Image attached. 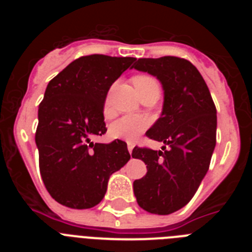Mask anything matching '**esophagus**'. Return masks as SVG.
Instances as JSON below:
<instances>
[{
  "instance_id": "1",
  "label": "esophagus",
  "mask_w": 252,
  "mask_h": 252,
  "mask_svg": "<svg viewBox=\"0 0 252 252\" xmlns=\"http://www.w3.org/2000/svg\"><path fill=\"white\" fill-rule=\"evenodd\" d=\"M132 149H133V145H132V144H131V142H128V144H127V150H128V153L132 154Z\"/></svg>"
}]
</instances>
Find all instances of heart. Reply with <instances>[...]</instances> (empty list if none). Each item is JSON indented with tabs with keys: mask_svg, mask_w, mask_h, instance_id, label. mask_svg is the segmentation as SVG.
I'll return each instance as SVG.
<instances>
[{
	"mask_svg": "<svg viewBox=\"0 0 252 252\" xmlns=\"http://www.w3.org/2000/svg\"><path fill=\"white\" fill-rule=\"evenodd\" d=\"M157 79L150 75H136L133 77L132 83L135 87L144 86V84L155 83ZM150 121L145 116L139 115H127L124 116L117 121L113 122L110 126V135L113 139L126 140V141H133L137 136H140L146 128L149 127Z\"/></svg>",
	"mask_w": 252,
	"mask_h": 252,
	"instance_id": "1",
	"label": "heart"
}]
</instances>
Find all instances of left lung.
Instances as JSON below:
<instances>
[{
  "label": "left lung",
  "mask_w": 252,
  "mask_h": 252,
  "mask_svg": "<svg viewBox=\"0 0 252 252\" xmlns=\"http://www.w3.org/2000/svg\"><path fill=\"white\" fill-rule=\"evenodd\" d=\"M133 68L157 77L164 90L162 112L146 136L161 150L135 148L132 158L146 164V175L133 182L142 209L170 215L193 198L209 168L216 146L217 111L201 73L183 58H141Z\"/></svg>",
  "instance_id": "8db88e82"
}]
</instances>
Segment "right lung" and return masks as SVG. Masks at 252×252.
I'll return each mask as SVG.
<instances>
[{"label": "right lung", "instance_id": "add662e5", "mask_svg": "<svg viewBox=\"0 0 252 252\" xmlns=\"http://www.w3.org/2000/svg\"><path fill=\"white\" fill-rule=\"evenodd\" d=\"M136 58L81 57L49 82L39 104L35 142L46 190L69 208H92L103 199L111 174L130 160L121 140L91 142L106 133L103 107L113 82Z\"/></svg>", "mask_w": 252, "mask_h": 252}]
</instances>
